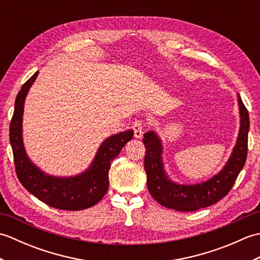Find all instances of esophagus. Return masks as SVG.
<instances>
[{
  "label": "esophagus",
  "mask_w": 260,
  "mask_h": 260,
  "mask_svg": "<svg viewBox=\"0 0 260 260\" xmlns=\"http://www.w3.org/2000/svg\"><path fill=\"white\" fill-rule=\"evenodd\" d=\"M132 128L134 131V136L137 137V139H141L143 136V120L136 119L133 125H132Z\"/></svg>",
  "instance_id": "obj_1"
}]
</instances>
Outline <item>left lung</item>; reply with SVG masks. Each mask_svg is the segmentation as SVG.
I'll return each instance as SVG.
<instances>
[{
	"mask_svg": "<svg viewBox=\"0 0 260 260\" xmlns=\"http://www.w3.org/2000/svg\"><path fill=\"white\" fill-rule=\"evenodd\" d=\"M238 101L241 124L233 155L221 172L201 184L181 185L171 182L163 169L161 141L154 132L144 134L143 142L146 147L144 168L147 175V187L159 204L178 211H197L214 204L228 194L244 168L248 153L249 114L239 95Z\"/></svg>",
	"mask_w": 260,
	"mask_h": 260,
	"instance_id": "1",
	"label": "left lung"
}]
</instances>
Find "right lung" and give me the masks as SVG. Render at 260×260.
I'll return each instance as SVG.
<instances>
[{
    "mask_svg": "<svg viewBox=\"0 0 260 260\" xmlns=\"http://www.w3.org/2000/svg\"><path fill=\"white\" fill-rule=\"evenodd\" d=\"M37 76L38 71L22 86L15 99L14 113L10 123V142L16 176L27 191L52 208L68 211L90 208L106 194L109 185L110 163L118 156L126 143L133 139L134 132L126 131L108 137L99 147L95 159L85 173L74 178L46 175L30 162L22 142L23 105L27 90Z\"/></svg>",
    "mask_w": 260,
    "mask_h": 260,
    "instance_id": "1",
    "label": "right lung"
}]
</instances>
